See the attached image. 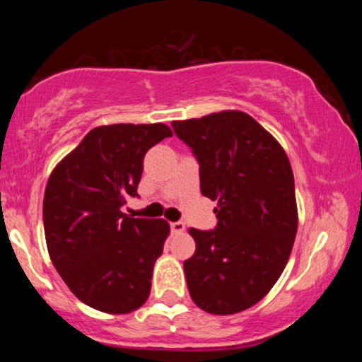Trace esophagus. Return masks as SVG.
<instances>
[{"label":"esophagus","instance_id":"1","mask_svg":"<svg viewBox=\"0 0 362 362\" xmlns=\"http://www.w3.org/2000/svg\"><path fill=\"white\" fill-rule=\"evenodd\" d=\"M170 230H172L173 233H184V231H185V224L182 223V221L170 223Z\"/></svg>","mask_w":362,"mask_h":362}]
</instances>
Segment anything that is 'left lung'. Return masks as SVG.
Returning <instances> with one entry per match:
<instances>
[{
    "label": "left lung",
    "instance_id": "obj_1",
    "mask_svg": "<svg viewBox=\"0 0 362 362\" xmlns=\"http://www.w3.org/2000/svg\"><path fill=\"white\" fill-rule=\"evenodd\" d=\"M172 126L201 165L202 195L218 201V226L189 230L195 240V253L184 262L190 298L207 313H240L272 289L293 250L298 207L289 158L240 110Z\"/></svg>",
    "mask_w": 362,
    "mask_h": 362
}]
</instances>
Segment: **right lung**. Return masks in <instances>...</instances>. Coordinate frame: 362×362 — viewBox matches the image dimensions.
Returning <instances> with one entry per match:
<instances>
[{
  "instance_id": "right-lung-1",
  "label": "right lung",
  "mask_w": 362,
  "mask_h": 362,
  "mask_svg": "<svg viewBox=\"0 0 362 362\" xmlns=\"http://www.w3.org/2000/svg\"><path fill=\"white\" fill-rule=\"evenodd\" d=\"M172 134L161 122L95 127L49 177L42 207L49 257L91 308L126 315L148 300L170 224L131 218L120 207L138 195L148 149Z\"/></svg>"
}]
</instances>
